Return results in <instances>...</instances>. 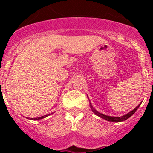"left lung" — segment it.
Returning a JSON list of instances; mask_svg holds the SVG:
<instances>
[{
    "instance_id": "obj_1",
    "label": "left lung",
    "mask_w": 153,
    "mask_h": 153,
    "mask_svg": "<svg viewBox=\"0 0 153 153\" xmlns=\"http://www.w3.org/2000/svg\"><path fill=\"white\" fill-rule=\"evenodd\" d=\"M140 106V105L137 106L135 109H134L133 111H131V112H129L128 114H126V115H125L123 116H120V117H114V116H105V115H103L101 113H100V112L96 111L95 110H94V108L92 107V105H90V107H91V109H92V111L94 112V114L96 115V116H100V117H101L103 119H105V120H109V121H113V122H120V121H123V120H126V119H128L129 117H131V116L133 115L135 112L137 111V110L138 109V107Z\"/></svg>"
}]
</instances>
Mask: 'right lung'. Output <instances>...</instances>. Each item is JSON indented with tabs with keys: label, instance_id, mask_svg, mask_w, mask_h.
Masks as SVG:
<instances>
[{
	"label": "right lung",
	"instance_id": "right-lung-1",
	"mask_svg": "<svg viewBox=\"0 0 153 153\" xmlns=\"http://www.w3.org/2000/svg\"><path fill=\"white\" fill-rule=\"evenodd\" d=\"M47 116H42L41 117H37V118H32L33 120H40V119H42V118H44V117H46Z\"/></svg>",
	"mask_w": 153,
	"mask_h": 153
}]
</instances>
